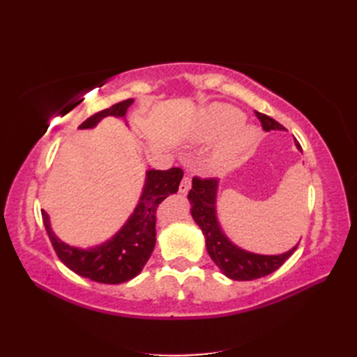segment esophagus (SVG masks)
I'll list each match as a JSON object with an SVG mask.
<instances>
[{
	"instance_id": "esophagus-1",
	"label": "esophagus",
	"mask_w": 357,
	"mask_h": 357,
	"mask_svg": "<svg viewBox=\"0 0 357 357\" xmlns=\"http://www.w3.org/2000/svg\"><path fill=\"white\" fill-rule=\"evenodd\" d=\"M190 187H192V178L184 176L183 181H181V184H179V193L185 195L188 190H190Z\"/></svg>"
}]
</instances>
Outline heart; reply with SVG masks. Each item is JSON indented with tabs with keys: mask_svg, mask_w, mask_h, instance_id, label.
<instances>
[{
	"mask_svg": "<svg viewBox=\"0 0 357 357\" xmlns=\"http://www.w3.org/2000/svg\"><path fill=\"white\" fill-rule=\"evenodd\" d=\"M245 115L229 104H211L204 109L188 132L193 144H211L225 138L211 155L213 169L224 172L233 169L256 149L259 135L252 126H242Z\"/></svg>",
	"mask_w": 357,
	"mask_h": 357,
	"instance_id": "obj_1",
	"label": "heart"
}]
</instances>
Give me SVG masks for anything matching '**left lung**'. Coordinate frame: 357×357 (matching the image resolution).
<instances>
[{
	"mask_svg": "<svg viewBox=\"0 0 357 357\" xmlns=\"http://www.w3.org/2000/svg\"><path fill=\"white\" fill-rule=\"evenodd\" d=\"M256 115L261 119L265 132L285 130L284 126H280L278 121L264 115V113L256 112ZM294 146L302 151L299 142L294 141ZM218 192L219 181L193 178L192 188L187 196L190 202L192 218L202 230L207 252L218 265V268L233 280L259 279L278 270L294 253L298 244L280 255H261L241 248L227 236L221 222H219Z\"/></svg>",
	"mask_w": 357,
	"mask_h": 357,
	"instance_id": "1",
	"label": "left lung"
}]
</instances>
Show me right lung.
<instances>
[{
	"label": "right lung",
	"instance_id": "right-lung-1",
	"mask_svg": "<svg viewBox=\"0 0 357 357\" xmlns=\"http://www.w3.org/2000/svg\"><path fill=\"white\" fill-rule=\"evenodd\" d=\"M135 100H126L112 105L86 119L78 128H95L105 116L123 118ZM127 124V121H126ZM183 170H146L142 192L124 225L107 241L82 248L66 244L52 229L50 216L43 211L44 227L59 259L77 275L101 284H121L138 276L156 244V208L167 196L178 192Z\"/></svg>",
	"mask_w": 357,
	"mask_h": 357
}]
</instances>
